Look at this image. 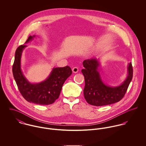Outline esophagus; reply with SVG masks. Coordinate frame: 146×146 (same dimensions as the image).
<instances>
[{"mask_svg":"<svg viewBox=\"0 0 146 146\" xmlns=\"http://www.w3.org/2000/svg\"><path fill=\"white\" fill-rule=\"evenodd\" d=\"M72 72H74V73H75V74H76V73H77L78 71H79V68H78V67H73L72 68Z\"/></svg>","mask_w":146,"mask_h":146,"instance_id":"esophagus-1","label":"esophagus"}]
</instances>
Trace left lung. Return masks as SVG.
Returning a JSON list of instances; mask_svg holds the SVG:
<instances>
[{
    "label": "left lung",
    "mask_w": 146,
    "mask_h": 146,
    "mask_svg": "<svg viewBox=\"0 0 146 146\" xmlns=\"http://www.w3.org/2000/svg\"><path fill=\"white\" fill-rule=\"evenodd\" d=\"M82 70L85 79L84 96L89 104L102 106L120 101L124 96L133 78L131 63H128L127 74L124 81L117 86H110L104 83L100 74L101 62L99 58L85 60Z\"/></svg>",
    "instance_id": "8db88e82"
}]
</instances>
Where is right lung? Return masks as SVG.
Masks as SVG:
<instances>
[{
  "label": "right lung",
  "instance_id": "right-lung-1",
  "mask_svg": "<svg viewBox=\"0 0 146 146\" xmlns=\"http://www.w3.org/2000/svg\"><path fill=\"white\" fill-rule=\"evenodd\" d=\"M35 35L30 36L25 44L33 40ZM27 46L22 45L15 53L12 71L14 79L23 97L29 102L41 105L52 104L58 98L63 85L72 74L71 68L54 67L47 78L40 83H31L24 75L21 69V58L23 49Z\"/></svg>",
  "mask_w": 146,
  "mask_h": 146
}]
</instances>
